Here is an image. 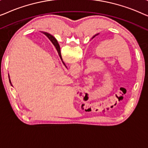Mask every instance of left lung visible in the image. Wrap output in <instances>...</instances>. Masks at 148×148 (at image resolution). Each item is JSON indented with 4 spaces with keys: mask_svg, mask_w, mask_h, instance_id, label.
<instances>
[{
    "mask_svg": "<svg viewBox=\"0 0 148 148\" xmlns=\"http://www.w3.org/2000/svg\"><path fill=\"white\" fill-rule=\"evenodd\" d=\"M56 42H57V41H56Z\"/></svg>",
    "mask_w": 148,
    "mask_h": 148,
    "instance_id": "obj_1",
    "label": "left lung"
}]
</instances>
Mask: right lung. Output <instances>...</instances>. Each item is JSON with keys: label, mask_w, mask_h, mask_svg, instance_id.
Here are the masks:
<instances>
[{"label": "right lung", "mask_w": 148, "mask_h": 148, "mask_svg": "<svg viewBox=\"0 0 148 148\" xmlns=\"http://www.w3.org/2000/svg\"><path fill=\"white\" fill-rule=\"evenodd\" d=\"M43 34H45V35H46V36H47V37H48V38H49L50 41H51V42H52V44H54V46H55L56 48V50H57V51H58V54H59V56H60V58H61V59H62V57H61V54H60V46H59V45H58V42H56V40L55 39V38H54V36H52V35H50V34H48V33H46V32H44Z\"/></svg>", "instance_id": "obj_1"}]
</instances>
